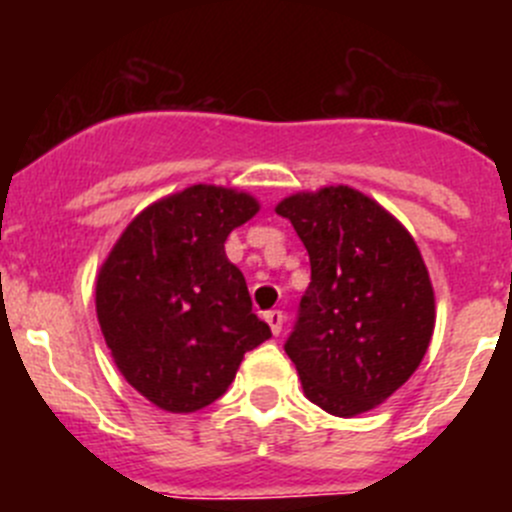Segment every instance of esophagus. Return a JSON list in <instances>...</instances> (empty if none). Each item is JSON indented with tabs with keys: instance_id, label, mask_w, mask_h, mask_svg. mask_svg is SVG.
I'll use <instances>...</instances> for the list:
<instances>
[{
	"instance_id": "obj_1",
	"label": "esophagus",
	"mask_w": 512,
	"mask_h": 512,
	"mask_svg": "<svg viewBox=\"0 0 512 512\" xmlns=\"http://www.w3.org/2000/svg\"><path fill=\"white\" fill-rule=\"evenodd\" d=\"M263 318H266V323L271 326L273 336H278V333H281V328H283V321H286V316H283L281 311H266V313H263Z\"/></svg>"
}]
</instances>
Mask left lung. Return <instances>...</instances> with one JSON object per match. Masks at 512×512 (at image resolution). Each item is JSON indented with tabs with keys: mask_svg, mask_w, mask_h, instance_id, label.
<instances>
[{
	"mask_svg": "<svg viewBox=\"0 0 512 512\" xmlns=\"http://www.w3.org/2000/svg\"><path fill=\"white\" fill-rule=\"evenodd\" d=\"M311 258V283L286 341L311 403L353 418L386 401L421 366L435 296L413 236L351 186L301 191L276 206Z\"/></svg>",
	"mask_w": 512,
	"mask_h": 512,
	"instance_id": "left-lung-1",
	"label": "left lung"
}]
</instances>
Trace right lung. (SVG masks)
Instances as JSON below:
<instances>
[{"label":"right lung","instance_id":"add662e5","mask_svg":"<svg viewBox=\"0 0 512 512\" xmlns=\"http://www.w3.org/2000/svg\"><path fill=\"white\" fill-rule=\"evenodd\" d=\"M256 214L251 194L194 184L146 206L101 263L96 318L111 358L164 411L214 403L244 353L271 338L224 251L231 231Z\"/></svg>","mask_w":512,"mask_h":512}]
</instances>
